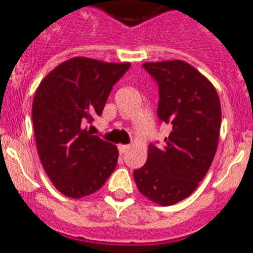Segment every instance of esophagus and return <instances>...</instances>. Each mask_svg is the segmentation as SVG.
I'll list each match as a JSON object with an SVG mask.
<instances>
[{
	"instance_id": "1",
	"label": "esophagus",
	"mask_w": 253,
	"mask_h": 253,
	"mask_svg": "<svg viewBox=\"0 0 253 253\" xmlns=\"http://www.w3.org/2000/svg\"><path fill=\"white\" fill-rule=\"evenodd\" d=\"M129 149H130V146H129V145H119V152H120L122 155L128 151Z\"/></svg>"
}]
</instances>
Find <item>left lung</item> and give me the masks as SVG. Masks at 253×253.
I'll return each instance as SVG.
<instances>
[{
  "mask_svg": "<svg viewBox=\"0 0 253 253\" xmlns=\"http://www.w3.org/2000/svg\"><path fill=\"white\" fill-rule=\"evenodd\" d=\"M159 84L158 116L172 125L164 146H149L147 162L133 172L139 193L159 206L186 199L216 155L221 104L204 75L183 60L143 63Z\"/></svg>",
  "mask_w": 253,
  "mask_h": 253,
  "instance_id": "left-lung-1",
  "label": "left lung"
}]
</instances>
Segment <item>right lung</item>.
Here are the masks:
<instances>
[{"mask_svg":"<svg viewBox=\"0 0 253 253\" xmlns=\"http://www.w3.org/2000/svg\"><path fill=\"white\" fill-rule=\"evenodd\" d=\"M129 67L75 56L50 71L37 87L32 103L37 152L50 181L66 197L95 193L116 168L118 147L84 125L102 114Z\"/></svg>","mask_w":253,"mask_h":253,"instance_id":"1","label":"right lung"}]
</instances>
